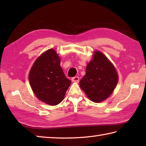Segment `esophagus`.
<instances>
[{
	"mask_svg": "<svg viewBox=\"0 0 146 146\" xmlns=\"http://www.w3.org/2000/svg\"><path fill=\"white\" fill-rule=\"evenodd\" d=\"M72 81L73 82L78 83L79 82V77L78 76H75V77L72 78Z\"/></svg>",
	"mask_w": 146,
	"mask_h": 146,
	"instance_id": "34e87169",
	"label": "esophagus"
}]
</instances>
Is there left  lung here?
Masks as SVG:
<instances>
[{"label":"left lung","mask_w":146,"mask_h":146,"mask_svg":"<svg viewBox=\"0 0 146 146\" xmlns=\"http://www.w3.org/2000/svg\"><path fill=\"white\" fill-rule=\"evenodd\" d=\"M118 75L114 65L101 51L96 50L86 66L80 86L92 102L99 103L110 97L117 85Z\"/></svg>","instance_id":"8db88e82"}]
</instances>
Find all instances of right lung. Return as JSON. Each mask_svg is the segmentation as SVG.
Wrapping results in <instances>:
<instances>
[{
    "mask_svg": "<svg viewBox=\"0 0 146 146\" xmlns=\"http://www.w3.org/2000/svg\"><path fill=\"white\" fill-rule=\"evenodd\" d=\"M60 58L49 49L34 62L29 72V84L35 95L46 104L56 106L64 100L71 81L60 66Z\"/></svg>",
    "mask_w": 146,
    "mask_h": 146,
    "instance_id": "obj_1",
    "label": "right lung"
}]
</instances>
